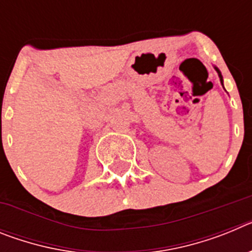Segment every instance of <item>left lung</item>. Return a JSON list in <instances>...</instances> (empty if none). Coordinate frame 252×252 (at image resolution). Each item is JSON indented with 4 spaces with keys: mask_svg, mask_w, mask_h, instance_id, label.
Instances as JSON below:
<instances>
[{
    "mask_svg": "<svg viewBox=\"0 0 252 252\" xmlns=\"http://www.w3.org/2000/svg\"><path fill=\"white\" fill-rule=\"evenodd\" d=\"M216 70H217L218 75H220V79H221V82H222V75H221V73H220V70H218V69H216Z\"/></svg>",
    "mask_w": 252,
    "mask_h": 252,
    "instance_id": "1",
    "label": "left lung"
}]
</instances>
